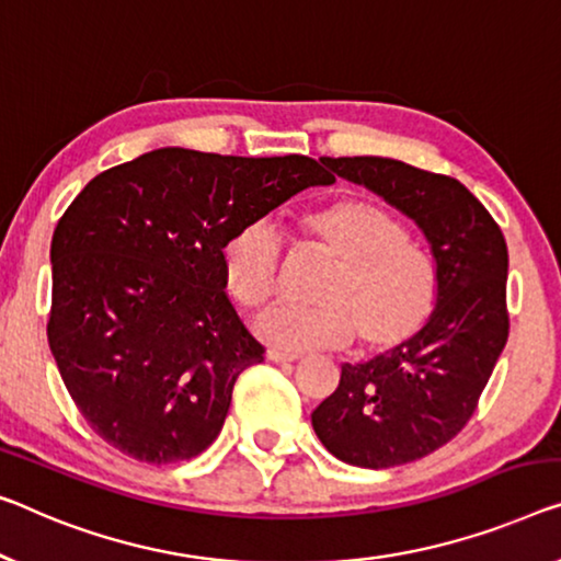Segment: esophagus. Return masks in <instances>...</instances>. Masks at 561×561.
<instances>
[{
    "mask_svg": "<svg viewBox=\"0 0 561 561\" xmlns=\"http://www.w3.org/2000/svg\"><path fill=\"white\" fill-rule=\"evenodd\" d=\"M266 357H270L272 363H297L299 360V355H295V353H282V350H270V353H266Z\"/></svg>",
    "mask_w": 561,
    "mask_h": 561,
    "instance_id": "1",
    "label": "esophagus"
}]
</instances>
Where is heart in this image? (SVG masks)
Listing matches in <instances>:
<instances>
[{"mask_svg":"<svg viewBox=\"0 0 561 561\" xmlns=\"http://www.w3.org/2000/svg\"><path fill=\"white\" fill-rule=\"evenodd\" d=\"M305 239L334 259L317 307H272L256 332L284 350H334L357 337L363 355L405 350L428 328L440 299L433 256L388 208L342 196L299 219ZM221 277L241 307L270 302L282 277V241L270 221H249L221 247Z\"/></svg>","mask_w":561,"mask_h":561,"instance_id":"b5f03b06","label":"heart"}]
</instances>
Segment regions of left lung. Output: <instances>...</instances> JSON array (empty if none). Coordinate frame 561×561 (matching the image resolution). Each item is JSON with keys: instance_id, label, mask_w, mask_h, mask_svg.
<instances>
[{"instance_id": "obj_1", "label": "left lung", "mask_w": 561, "mask_h": 561, "mask_svg": "<svg viewBox=\"0 0 561 561\" xmlns=\"http://www.w3.org/2000/svg\"><path fill=\"white\" fill-rule=\"evenodd\" d=\"M423 229L440 277L428 328L405 350L342 365L312 413L334 458L360 468L417 461L463 431L508 337L504 233L461 181L378 156L322 158Z\"/></svg>"}]
</instances>
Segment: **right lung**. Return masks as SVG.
Returning <instances> with one entry per match:
<instances>
[{
  "instance_id": "right-lung-1",
  "label": "right lung",
  "mask_w": 561,
  "mask_h": 561,
  "mask_svg": "<svg viewBox=\"0 0 561 561\" xmlns=\"http://www.w3.org/2000/svg\"><path fill=\"white\" fill-rule=\"evenodd\" d=\"M334 179L307 156L161 148L107 169L57 221L47 340L78 411L144 463L219 436L233 382L264 360L221 277L231 231Z\"/></svg>"
}]
</instances>
